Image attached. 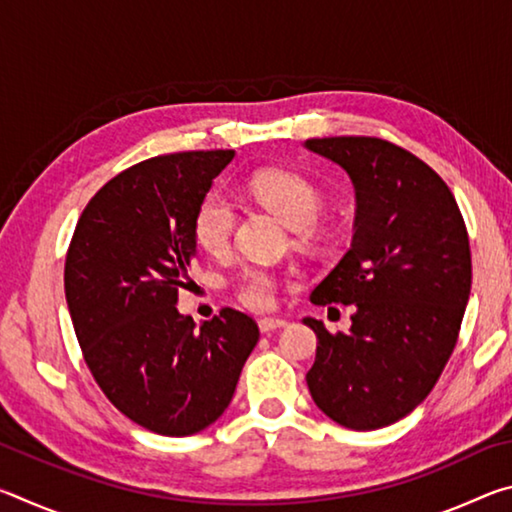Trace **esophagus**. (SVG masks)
I'll return each mask as SVG.
<instances>
[{
	"label": "esophagus",
	"instance_id": "1",
	"mask_svg": "<svg viewBox=\"0 0 512 512\" xmlns=\"http://www.w3.org/2000/svg\"><path fill=\"white\" fill-rule=\"evenodd\" d=\"M282 327H287V320H282V318H262V320H259V329H262L264 334L275 332V329H282Z\"/></svg>",
	"mask_w": 512,
	"mask_h": 512
}]
</instances>
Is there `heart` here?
<instances>
[{"mask_svg": "<svg viewBox=\"0 0 512 512\" xmlns=\"http://www.w3.org/2000/svg\"><path fill=\"white\" fill-rule=\"evenodd\" d=\"M248 187L259 203L268 207L275 216H280L289 228L302 230V235H309V228L323 212V194L318 192V187L311 180L296 171H257L250 178ZM235 225V201L221 189H212L198 201L192 219V232L196 244L210 255H221L228 250L232 235H235ZM275 291L277 277L266 268H246L235 282L237 298L250 309H271L275 305Z\"/></svg>", "mask_w": 512, "mask_h": 512, "instance_id": "b5f03b06", "label": "heart"}]
</instances>
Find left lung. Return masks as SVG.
Returning a JSON list of instances; mask_svg holds the SVG:
<instances>
[{
  "label": "left lung",
  "mask_w": 512,
  "mask_h": 512,
  "mask_svg": "<svg viewBox=\"0 0 512 512\" xmlns=\"http://www.w3.org/2000/svg\"><path fill=\"white\" fill-rule=\"evenodd\" d=\"M305 146L348 171L357 194L348 253L311 291L314 305H354L350 332L316 318L307 386L327 418L354 431L388 427L436 386L470 298L472 257L454 194L429 164L379 137Z\"/></svg>",
  "instance_id": "8db88e82"
}]
</instances>
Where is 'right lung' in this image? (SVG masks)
Listing matches in <instances>:
<instances>
[{
  "instance_id": "right-lung-1",
  "label": "right lung",
  "mask_w": 512,
  "mask_h": 512,
  "mask_svg": "<svg viewBox=\"0 0 512 512\" xmlns=\"http://www.w3.org/2000/svg\"><path fill=\"white\" fill-rule=\"evenodd\" d=\"M235 151H185L133 164L85 205L65 259L76 339L103 395L162 436L210 427L259 341L225 307L196 327L176 309L196 259L194 210Z\"/></svg>"
}]
</instances>
